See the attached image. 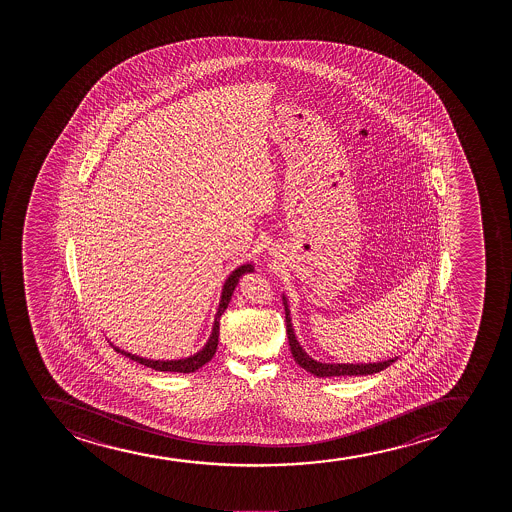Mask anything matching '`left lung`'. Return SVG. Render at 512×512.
I'll return each instance as SVG.
<instances>
[{
	"mask_svg": "<svg viewBox=\"0 0 512 512\" xmlns=\"http://www.w3.org/2000/svg\"><path fill=\"white\" fill-rule=\"evenodd\" d=\"M283 306H285V321H287V335L288 345L294 355V360L297 364L306 369L307 372H311L314 376L318 377H345V376H367V374H376L389 367L398 360V357L394 359L384 360V362H374V364H323L318 360L309 357L302 347L299 345V341L295 338L294 328H292V319H290V311H288L287 299L283 297Z\"/></svg>",
	"mask_w": 512,
	"mask_h": 512,
	"instance_id": "1",
	"label": "left lung"
}]
</instances>
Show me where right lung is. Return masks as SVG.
<instances>
[{
  "instance_id": "obj_1",
  "label": "right lung",
  "mask_w": 512,
  "mask_h": 512,
  "mask_svg": "<svg viewBox=\"0 0 512 512\" xmlns=\"http://www.w3.org/2000/svg\"><path fill=\"white\" fill-rule=\"evenodd\" d=\"M254 270V266L251 263H247V265L239 266V268H235L232 273H230L229 278L225 280L224 288H222V297H220V304H218V311L215 314V323H213L212 335L206 341L205 347L201 348L200 352L194 353L188 359H179V360H150L143 359V357H138V355H133L130 352H124L119 347H114V350L119 353H123L124 357H130L131 360H135L138 364L147 365L150 369H155V371L160 372H183V374H189V372L198 371L200 367L208 362V360H212L213 355L217 352L218 345V336H220V318H222V314H224L225 309L229 306L230 299H232V294H234L235 287H237V283H239V278L244 275V273H251Z\"/></svg>"
}]
</instances>
